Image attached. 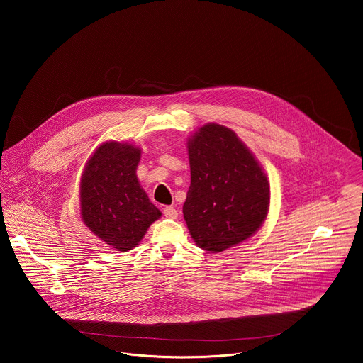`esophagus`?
<instances>
[{"mask_svg":"<svg viewBox=\"0 0 363 363\" xmlns=\"http://www.w3.org/2000/svg\"><path fill=\"white\" fill-rule=\"evenodd\" d=\"M163 213L167 219H177L178 218V211L172 206H167V207L163 208Z\"/></svg>","mask_w":363,"mask_h":363,"instance_id":"obj_1","label":"esophagus"}]
</instances>
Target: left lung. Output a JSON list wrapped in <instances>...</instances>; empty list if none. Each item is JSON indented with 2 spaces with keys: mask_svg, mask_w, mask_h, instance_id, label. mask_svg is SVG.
I'll return each instance as SVG.
<instances>
[{
  "mask_svg": "<svg viewBox=\"0 0 363 363\" xmlns=\"http://www.w3.org/2000/svg\"><path fill=\"white\" fill-rule=\"evenodd\" d=\"M186 148L190 186L182 212L193 241L219 253L253 237L271 203L257 157L233 129L216 122L197 128Z\"/></svg>",
  "mask_w": 363,
  "mask_h": 363,
  "instance_id": "obj_1",
  "label": "left lung"
}]
</instances>
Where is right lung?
<instances>
[{
	"instance_id": "obj_1",
	"label": "right lung",
	"mask_w": 363,
	"mask_h": 363,
	"mask_svg": "<svg viewBox=\"0 0 363 363\" xmlns=\"http://www.w3.org/2000/svg\"><path fill=\"white\" fill-rule=\"evenodd\" d=\"M141 148L108 140L86 160L80 178V216L88 230L118 252L136 247L162 212L138 181Z\"/></svg>"
}]
</instances>
